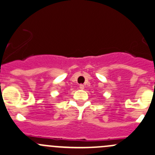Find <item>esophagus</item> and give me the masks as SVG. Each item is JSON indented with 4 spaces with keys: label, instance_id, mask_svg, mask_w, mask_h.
I'll return each mask as SVG.
<instances>
[{
    "label": "esophagus",
    "instance_id": "1",
    "mask_svg": "<svg viewBox=\"0 0 155 155\" xmlns=\"http://www.w3.org/2000/svg\"><path fill=\"white\" fill-rule=\"evenodd\" d=\"M84 88H85V87H84V85H82V84L79 85V88H80V89H84Z\"/></svg>",
    "mask_w": 155,
    "mask_h": 155
}]
</instances>
